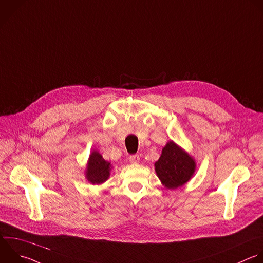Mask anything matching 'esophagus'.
I'll return each instance as SVG.
<instances>
[{
    "mask_svg": "<svg viewBox=\"0 0 263 263\" xmlns=\"http://www.w3.org/2000/svg\"><path fill=\"white\" fill-rule=\"evenodd\" d=\"M129 161H130V163H132V164H137V163H139L140 158H139L138 155H132V156L129 157Z\"/></svg>",
    "mask_w": 263,
    "mask_h": 263,
    "instance_id": "34e87169",
    "label": "esophagus"
}]
</instances>
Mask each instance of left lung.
Masks as SVG:
<instances>
[{"label":"left lung","instance_id":"obj_1","mask_svg":"<svg viewBox=\"0 0 263 263\" xmlns=\"http://www.w3.org/2000/svg\"><path fill=\"white\" fill-rule=\"evenodd\" d=\"M195 160L172 140L162 148L155 170L161 183L167 189H177L191 180L195 172Z\"/></svg>","mask_w":263,"mask_h":263}]
</instances>
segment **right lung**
<instances>
[{
  "instance_id": "obj_1",
  "label": "right lung",
  "mask_w": 263,
  "mask_h": 263,
  "mask_svg": "<svg viewBox=\"0 0 263 263\" xmlns=\"http://www.w3.org/2000/svg\"><path fill=\"white\" fill-rule=\"evenodd\" d=\"M111 168V164L108 161H105L97 151H93L87 161L85 178L93 185L102 184L108 180Z\"/></svg>"
}]
</instances>
